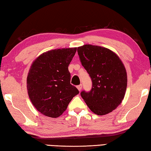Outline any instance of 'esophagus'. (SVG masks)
I'll use <instances>...</instances> for the list:
<instances>
[{"mask_svg":"<svg viewBox=\"0 0 151 151\" xmlns=\"http://www.w3.org/2000/svg\"><path fill=\"white\" fill-rule=\"evenodd\" d=\"M77 88L79 91H81V89L82 88V84H80L78 86H77Z\"/></svg>","mask_w":151,"mask_h":151,"instance_id":"obj_1","label":"esophagus"}]
</instances>
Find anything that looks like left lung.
Segmentation results:
<instances>
[{
	"instance_id": "obj_1",
	"label": "left lung",
	"mask_w": 151,
	"mask_h": 151,
	"mask_svg": "<svg viewBox=\"0 0 151 151\" xmlns=\"http://www.w3.org/2000/svg\"><path fill=\"white\" fill-rule=\"evenodd\" d=\"M77 52L92 81L91 90L82 91L81 97L95 114L110 113L124 97L127 76L124 65L114 52L102 47L85 45Z\"/></svg>"
}]
</instances>
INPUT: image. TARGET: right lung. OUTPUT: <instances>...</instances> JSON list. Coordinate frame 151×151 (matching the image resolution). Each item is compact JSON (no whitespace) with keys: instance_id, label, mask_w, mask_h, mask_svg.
<instances>
[{"instance_id":"1","label":"right lung","mask_w":151,"mask_h":151,"mask_svg":"<svg viewBox=\"0 0 151 151\" xmlns=\"http://www.w3.org/2000/svg\"><path fill=\"white\" fill-rule=\"evenodd\" d=\"M76 48L52 50L41 54L27 76L28 93L34 107L50 117L60 116L78 89L70 84L68 67Z\"/></svg>"}]
</instances>
